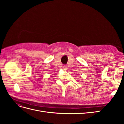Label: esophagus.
I'll list each match as a JSON object with an SVG mask.
<instances>
[{"label":"esophagus","mask_w":124,"mask_h":124,"mask_svg":"<svg viewBox=\"0 0 124 124\" xmlns=\"http://www.w3.org/2000/svg\"><path fill=\"white\" fill-rule=\"evenodd\" d=\"M62 68H63V69H67V67L66 65H63V66H62Z\"/></svg>","instance_id":"34e87169"}]
</instances>
